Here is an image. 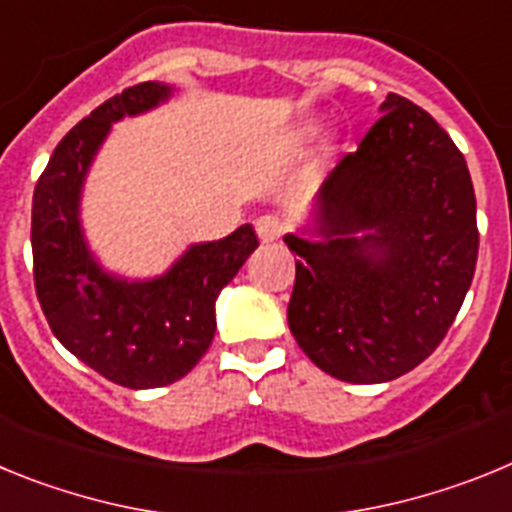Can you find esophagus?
Returning <instances> with one entry per match:
<instances>
[{
	"mask_svg": "<svg viewBox=\"0 0 512 512\" xmlns=\"http://www.w3.org/2000/svg\"><path fill=\"white\" fill-rule=\"evenodd\" d=\"M282 230H284V223L277 215H261L259 220H256V233H259L261 243L279 241Z\"/></svg>",
	"mask_w": 512,
	"mask_h": 512,
	"instance_id": "34e87169",
	"label": "esophagus"
}]
</instances>
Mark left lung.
<instances>
[{
    "label": "left lung",
    "instance_id": "left-lung-1",
    "mask_svg": "<svg viewBox=\"0 0 512 512\" xmlns=\"http://www.w3.org/2000/svg\"><path fill=\"white\" fill-rule=\"evenodd\" d=\"M354 153L325 176L320 235H284L295 251L287 307L297 346L330 377L379 384L408 374L449 333L477 266V200L449 133L387 94Z\"/></svg>",
    "mask_w": 512,
    "mask_h": 512
}]
</instances>
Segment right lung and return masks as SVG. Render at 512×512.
<instances>
[{"mask_svg": "<svg viewBox=\"0 0 512 512\" xmlns=\"http://www.w3.org/2000/svg\"><path fill=\"white\" fill-rule=\"evenodd\" d=\"M171 97L143 81L74 125L53 151L33 194L35 292L53 336L94 372L130 390L182 379L215 336V300L259 248L251 225L223 241L194 243L164 277L128 282L94 261L79 223L81 187L112 122Z\"/></svg>", "mask_w": 512, "mask_h": 512, "instance_id": "right-lung-1", "label": "right lung"}]
</instances>
